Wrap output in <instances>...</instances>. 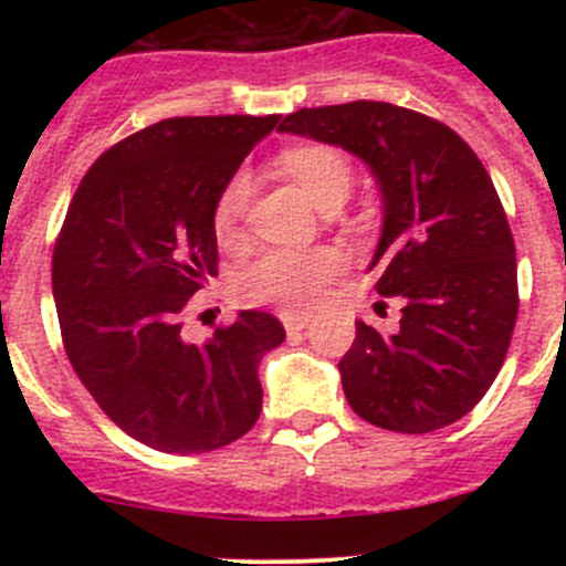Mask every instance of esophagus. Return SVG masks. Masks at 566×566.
<instances>
[{
    "label": "esophagus",
    "mask_w": 566,
    "mask_h": 566,
    "mask_svg": "<svg viewBox=\"0 0 566 566\" xmlns=\"http://www.w3.org/2000/svg\"><path fill=\"white\" fill-rule=\"evenodd\" d=\"M282 323H284V328H287V334H298V331H304L306 325H310V319H312V315L310 312H293V310H287V312H282Z\"/></svg>",
    "instance_id": "obj_1"
}]
</instances>
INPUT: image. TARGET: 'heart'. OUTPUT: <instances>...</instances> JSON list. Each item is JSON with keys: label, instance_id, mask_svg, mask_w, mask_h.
<instances>
[{"label": "heart", "instance_id": "1", "mask_svg": "<svg viewBox=\"0 0 566 566\" xmlns=\"http://www.w3.org/2000/svg\"><path fill=\"white\" fill-rule=\"evenodd\" d=\"M282 167L301 182L323 208L328 199L347 197L353 167L339 147L298 145L282 153ZM251 182L247 172H235L221 186L213 208V227L221 241H235L249 205ZM345 271V254L336 247L268 249L238 276V293L249 304H279L287 310H310L323 298L325 287Z\"/></svg>", "mask_w": 566, "mask_h": 566}]
</instances>
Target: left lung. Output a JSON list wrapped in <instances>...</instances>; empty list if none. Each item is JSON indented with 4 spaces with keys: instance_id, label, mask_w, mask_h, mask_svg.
<instances>
[{
    "instance_id": "left-lung-1",
    "label": "left lung",
    "mask_w": 566,
    "mask_h": 566,
    "mask_svg": "<svg viewBox=\"0 0 566 566\" xmlns=\"http://www.w3.org/2000/svg\"><path fill=\"white\" fill-rule=\"evenodd\" d=\"M279 130L345 147L384 193L375 290L402 298V319L391 336L356 323L339 361L347 402L405 436L454 424L493 386L521 306L515 241L488 169L449 125L384 101L298 108Z\"/></svg>"
}]
</instances>
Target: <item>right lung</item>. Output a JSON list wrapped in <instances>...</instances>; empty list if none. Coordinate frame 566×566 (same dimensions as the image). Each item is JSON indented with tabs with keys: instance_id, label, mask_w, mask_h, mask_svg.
<instances>
[{
	"instance_id": "obj_1",
	"label": "right lung",
	"mask_w": 566,
	"mask_h": 566,
	"mask_svg": "<svg viewBox=\"0 0 566 566\" xmlns=\"http://www.w3.org/2000/svg\"><path fill=\"white\" fill-rule=\"evenodd\" d=\"M279 119L169 117L125 136L82 177L56 235L67 361L108 419L158 452H213L260 419L256 367L284 325L251 310L205 345L180 331L191 295L219 273L216 197Z\"/></svg>"
}]
</instances>
